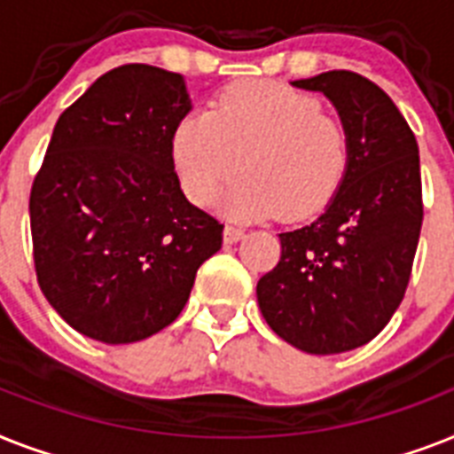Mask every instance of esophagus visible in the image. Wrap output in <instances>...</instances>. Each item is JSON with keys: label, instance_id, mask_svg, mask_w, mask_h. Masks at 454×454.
Returning a JSON list of instances; mask_svg holds the SVG:
<instances>
[{"label": "esophagus", "instance_id": "obj_1", "mask_svg": "<svg viewBox=\"0 0 454 454\" xmlns=\"http://www.w3.org/2000/svg\"><path fill=\"white\" fill-rule=\"evenodd\" d=\"M245 238V231L238 226H226L223 228V242H228V245H233V242H238V239Z\"/></svg>", "mask_w": 454, "mask_h": 454}]
</instances>
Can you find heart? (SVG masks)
Returning <instances> with one entry per match:
<instances>
[{
	"label": "heart",
	"mask_w": 454,
	"mask_h": 454,
	"mask_svg": "<svg viewBox=\"0 0 454 454\" xmlns=\"http://www.w3.org/2000/svg\"><path fill=\"white\" fill-rule=\"evenodd\" d=\"M172 160L195 205H207L242 168L245 176L221 198L228 216L301 221L338 189L348 132L312 95L275 81H239L221 90L212 112L195 109L176 123Z\"/></svg>",
	"instance_id": "1"
}]
</instances>
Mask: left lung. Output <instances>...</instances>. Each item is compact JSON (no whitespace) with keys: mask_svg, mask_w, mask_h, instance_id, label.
I'll use <instances>...</instances> for the list:
<instances>
[{"mask_svg":"<svg viewBox=\"0 0 454 454\" xmlns=\"http://www.w3.org/2000/svg\"><path fill=\"white\" fill-rule=\"evenodd\" d=\"M322 93L348 132V165L312 223L279 233L282 256L256 285L263 319L308 355L373 340L403 301L422 228L419 149L389 95L355 72L291 81Z\"/></svg>","mask_w":454,"mask_h":454,"instance_id":"1","label":"left lung"}]
</instances>
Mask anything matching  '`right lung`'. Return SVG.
I'll use <instances>...</instances> for the list:
<instances>
[{
	"label": "right lung",
	"instance_id": "1",
	"mask_svg": "<svg viewBox=\"0 0 454 454\" xmlns=\"http://www.w3.org/2000/svg\"><path fill=\"white\" fill-rule=\"evenodd\" d=\"M182 74L123 65L60 114L32 184L36 279L79 333L128 345L175 322L223 226L191 205L172 135L191 112Z\"/></svg>",
	"mask_w": 454,
	"mask_h": 454
}]
</instances>
